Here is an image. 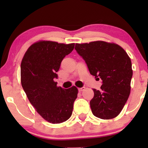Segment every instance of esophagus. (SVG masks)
<instances>
[{"mask_svg": "<svg viewBox=\"0 0 148 148\" xmlns=\"http://www.w3.org/2000/svg\"><path fill=\"white\" fill-rule=\"evenodd\" d=\"M84 90H85V88H84V87H82V88H79V89H78L79 92H82V91H84Z\"/></svg>", "mask_w": 148, "mask_h": 148, "instance_id": "34e87169", "label": "esophagus"}]
</instances>
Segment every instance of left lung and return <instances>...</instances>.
I'll use <instances>...</instances> for the list:
<instances>
[{"label": "left lung", "instance_id": "left-lung-1", "mask_svg": "<svg viewBox=\"0 0 148 148\" xmlns=\"http://www.w3.org/2000/svg\"><path fill=\"white\" fill-rule=\"evenodd\" d=\"M75 49L88 66L91 75L102 80L100 90L94 89L92 112L102 119L120 114L130 94L133 76L130 58L118 44L104 41L76 44Z\"/></svg>", "mask_w": 148, "mask_h": 148}]
</instances>
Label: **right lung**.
Masks as SVG:
<instances>
[{
    "mask_svg": "<svg viewBox=\"0 0 148 148\" xmlns=\"http://www.w3.org/2000/svg\"><path fill=\"white\" fill-rule=\"evenodd\" d=\"M75 44L40 41L32 44L21 63V82L24 92L37 112L48 122H64L72 114L78 90L57 87L62 60L73 51Z\"/></svg>",
    "mask_w": 148,
    "mask_h": 148,
    "instance_id": "obj_1",
    "label": "right lung"
}]
</instances>
